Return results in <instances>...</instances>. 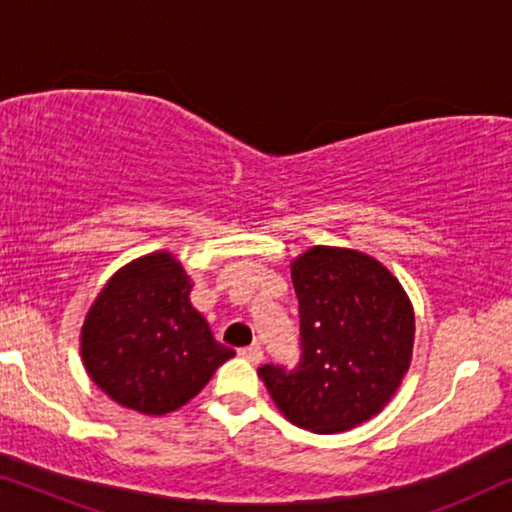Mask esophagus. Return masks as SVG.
I'll return each mask as SVG.
<instances>
[{
  "mask_svg": "<svg viewBox=\"0 0 512 512\" xmlns=\"http://www.w3.org/2000/svg\"><path fill=\"white\" fill-rule=\"evenodd\" d=\"M240 356H242V359H247L249 363H261L263 361V349L258 347V345L242 347L240 349Z\"/></svg>",
  "mask_w": 512,
  "mask_h": 512,
  "instance_id": "esophagus-1",
  "label": "esophagus"
}]
</instances>
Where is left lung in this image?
<instances>
[{"mask_svg": "<svg viewBox=\"0 0 512 512\" xmlns=\"http://www.w3.org/2000/svg\"><path fill=\"white\" fill-rule=\"evenodd\" d=\"M291 279L300 361L265 363L258 377L300 429H352L384 408L410 366V300L382 263L352 249L314 247L293 261Z\"/></svg>", "mask_w": 512, "mask_h": 512, "instance_id": "obj_1", "label": "left lung"}]
</instances>
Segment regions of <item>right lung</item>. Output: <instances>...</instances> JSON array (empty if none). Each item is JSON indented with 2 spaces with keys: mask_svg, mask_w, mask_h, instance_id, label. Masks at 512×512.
<instances>
[{
  "mask_svg": "<svg viewBox=\"0 0 512 512\" xmlns=\"http://www.w3.org/2000/svg\"><path fill=\"white\" fill-rule=\"evenodd\" d=\"M191 282L170 254L118 270L81 331L88 375L123 408L165 415L191 401L235 352L191 305Z\"/></svg>",
  "mask_w": 512,
  "mask_h": 512,
  "instance_id": "obj_1",
  "label": "right lung"
}]
</instances>
